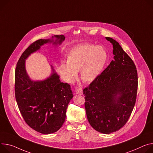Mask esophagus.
Wrapping results in <instances>:
<instances>
[{"instance_id": "1", "label": "esophagus", "mask_w": 153, "mask_h": 153, "mask_svg": "<svg viewBox=\"0 0 153 153\" xmlns=\"http://www.w3.org/2000/svg\"><path fill=\"white\" fill-rule=\"evenodd\" d=\"M76 93L79 95H82L83 94V90L80 88H76Z\"/></svg>"}]
</instances>
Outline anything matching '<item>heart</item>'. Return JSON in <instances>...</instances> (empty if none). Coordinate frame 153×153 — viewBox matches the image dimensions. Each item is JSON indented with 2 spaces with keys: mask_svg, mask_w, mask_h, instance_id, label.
<instances>
[{
  "mask_svg": "<svg viewBox=\"0 0 153 153\" xmlns=\"http://www.w3.org/2000/svg\"><path fill=\"white\" fill-rule=\"evenodd\" d=\"M107 59V52L102 46L82 45L69 52L67 63H62L61 69L69 83H73L76 80L77 71H80L82 80L89 84L100 76Z\"/></svg>",
  "mask_w": 153,
  "mask_h": 153,
  "instance_id": "1",
  "label": "heart"
}]
</instances>
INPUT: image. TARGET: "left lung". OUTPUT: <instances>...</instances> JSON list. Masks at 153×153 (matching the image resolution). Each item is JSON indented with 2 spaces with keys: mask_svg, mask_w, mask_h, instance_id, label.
<instances>
[{
  "mask_svg": "<svg viewBox=\"0 0 153 153\" xmlns=\"http://www.w3.org/2000/svg\"><path fill=\"white\" fill-rule=\"evenodd\" d=\"M105 39L113 46L114 60L83 92L91 127L101 133L110 134L122 128L131 116L138 77L135 64L120 44L112 38Z\"/></svg>",
  "mask_w": 153,
  "mask_h": 153,
  "instance_id": "left-lung-1",
  "label": "left lung"
}]
</instances>
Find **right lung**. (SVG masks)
<instances>
[{"instance_id":"obj_1","label":"right lung","mask_w":153,"mask_h":153,"mask_svg":"<svg viewBox=\"0 0 153 153\" xmlns=\"http://www.w3.org/2000/svg\"><path fill=\"white\" fill-rule=\"evenodd\" d=\"M65 39L63 35L50 39H40L29 46L19 59L15 70V97L25 123L35 131L50 134L62 126L68 104L73 98L70 85L63 83L60 76L51 66V75L43 80H33L25 69V60L45 44L60 45Z\"/></svg>"}]
</instances>
